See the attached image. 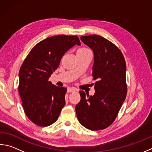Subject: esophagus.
Returning a JSON list of instances; mask_svg holds the SVG:
<instances>
[{"label":"esophagus","mask_w":152,"mask_h":152,"mask_svg":"<svg viewBox=\"0 0 152 152\" xmlns=\"http://www.w3.org/2000/svg\"><path fill=\"white\" fill-rule=\"evenodd\" d=\"M76 89L74 88H68V90H67V92H76Z\"/></svg>","instance_id":"esophagus-1"}]
</instances>
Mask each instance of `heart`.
Instances as JSON below:
<instances>
[{"label":"heart","instance_id":"1","mask_svg":"<svg viewBox=\"0 0 152 152\" xmlns=\"http://www.w3.org/2000/svg\"><path fill=\"white\" fill-rule=\"evenodd\" d=\"M90 50L86 48H80L78 50L77 53H78V52H90Z\"/></svg>","mask_w":152,"mask_h":152}]
</instances>
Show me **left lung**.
Returning <instances> with one entry per match:
<instances>
[{
	"label": "left lung",
	"instance_id": "8db88e82",
	"mask_svg": "<svg viewBox=\"0 0 152 152\" xmlns=\"http://www.w3.org/2000/svg\"><path fill=\"white\" fill-rule=\"evenodd\" d=\"M81 40L93 50L92 67L95 94L86 95L76 106L79 122L90 130H100L114 122L127 94L126 64L120 50L98 35L81 37Z\"/></svg>",
	"mask_w": 152,
	"mask_h": 152
}]
</instances>
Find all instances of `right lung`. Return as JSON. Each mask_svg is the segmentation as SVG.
<instances>
[{
  "label": "right lung",
  "mask_w": 152,
  "mask_h": 152,
  "mask_svg": "<svg viewBox=\"0 0 152 152\" xmlns=\"http://www.w3.org/2000/svg\"><path fill=\"white\" fill-rule=\"evenodd\" d=\"M76 45H80L77 36L47 38L34 46L21 66L18 92L26 116L36 125L54 123L64 106L67 88L54 86L48 78L64 54Z\"/></svg>",
  "instance_id": "1"
}]
</instances>
